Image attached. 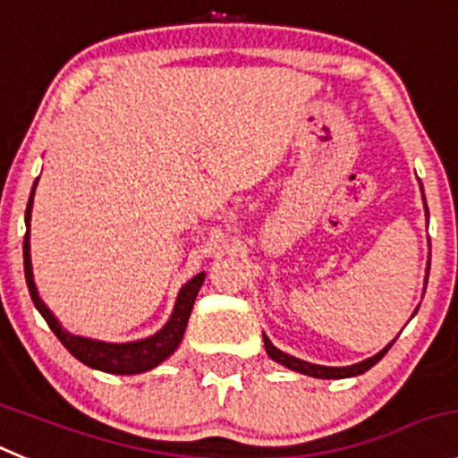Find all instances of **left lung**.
<instances>
[{
  "instance_id": "obj_1",
  "label": "left lung",
  "mask_w": 458,
  "mask_h": 458,
  "mask_svg": "<svg viewBox=\"0 0 458 458\" xmlns=\"http://www.w3.org/2000/svg\"><path fill=\"white\" fill-rule=\"evenodd\" d=\"M425 211H428V207H425ZM429 216V213H428ZM429 272V267H428ZM265 339V351H267V355L272 357L274 362L283 364V367L292 369V371H299L303 373V376H312V377H321V380H339V377H352V376H360V373H367L369 369L376 367L377 362H380L382 357L386 355V351L391 348V344H386L385 348H382L377 355L369 357V360H364V362H357V364H351V367H321V364H310V362H303V360H299V357H292L287 355V352L278 351L276 346H274L272 342H269L267 337L263 335Z\"/></svg>"
}]
</instances>
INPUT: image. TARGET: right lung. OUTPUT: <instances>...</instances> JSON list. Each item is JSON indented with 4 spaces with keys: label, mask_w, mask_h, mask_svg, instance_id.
<instances>
[{
    "label": "right lung",
    "mask_w": 458,
    "mask_h": 458,
    "mask_svg": "<svg viewBox=\"0 0 458 458\" xmlns=\"http://www.w3.org/2000/svg\"><path fill=\"white\" fill-rule=\"evenodd\" d=\"M38 184V180H36ZM36 184L30 191L29 204H26V236H24V276L26 285H29L30 299L36 303V308L40 310V315L45 317V321L49 324V328L54 330L55 337L63 342V346L76 357L78 362L87 364L91 369H98V371L106 373H116V376H134V373H143L155 369L157 364H161L164 360L173 355L180 346L182 337H184L186 324H189L191 310H193L195 297H198L199 287L204 283V272L195 274L189 283L180 290L177 294L175 308H173L171 319L166 321V326L159 330V333L150 335L146 339H137V342L128 344H110V342H98V339H87L78 337V335L67 333V330L60 326V321L55 319L54 312L45 306V301L38 294L36 281H33V265H30V208H33V193H36Z\"/></svg>",
    "instance_id": "add662e5"
}]
</instances>
